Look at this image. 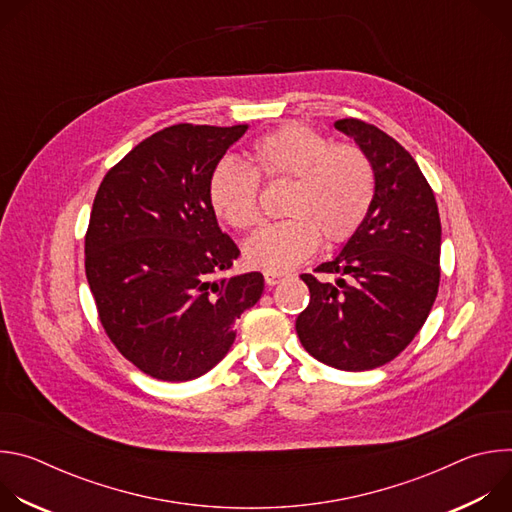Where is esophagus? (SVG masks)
Wrapping results in <instances>:
<instances>
[{
  "instance_id": "1",
  "label": "esophagus",
  "mask_w": 512,
  "mask_h": 512,
  "mask_svg": "<svg viewBox=\"0 0 512 512\" xmlns=\"http://www.w3.org/2000/svg\"><path fill=\"white\" fill-rule=\"evenodd\" d=\"M287 275L285 273H275V271H265V283L267 285H277L279 281H283Z\"/></svg>"
}]
</instances>
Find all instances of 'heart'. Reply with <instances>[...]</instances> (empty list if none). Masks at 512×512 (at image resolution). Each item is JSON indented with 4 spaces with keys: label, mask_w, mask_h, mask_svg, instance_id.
I'll use <instances>...</instances> for the list:
<instances>
[{
    "label": "heart",
    "mask_w": 512,
    "mask_h": 512,
    "mask_svg": "<svg viewBox=\"0 0 512 512\" xmlns=\"http://www.w3.org/2000/svg\"><path fill=\"white\" fill-rule=\"evenodd\" d=\"M251 168L239 160H218L206 182L212 212L237 231L259 225V178L291 180L285 221L259 231L245 245L249 265L263 271H291L306 263L324 239L346 243L367 221L375 200V168L358 145L332 143L324 133L287 123L261 135L249 152Z\"/></svg>",
    "instance_id": "heart-1"
}]
</instances>
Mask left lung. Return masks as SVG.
Returning a JSON list of instances; mask_svg holds the SVG:
<instances>
[{
    "label": "left lung",
    "instance_id": "left-lung-1",
    "mask_svg": "<svg viewBox=\"0 0 512 512\" xmlns=\"http://www.w3.org/2000/svg\"><path fill=\"white\" fill-rule=\"evenodd\" d=\"M375 168L367 221L342 251L312 273L298 316L302 346L340 371H371L401 354L425 324L440 287L442 223L431 186L399 141L360 119H338Z\"/></svg>",
    "mask_w": 512,
    "mask_h": 512
}]
</instances>
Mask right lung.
I'll return each mask as SVG.
<instances>
[{"label": "right lung", "mask_w": 512, "mask_h": 512, "mask_svg": "<svg viewBox=\"0 0 512 512\" xmlns=\"http://www.w3.org/2000/svg\"><path fill=\"white\" fill-rule=\"evenodd\" d=\"M249 125L166 127L103 178L85 235V271L115 348L158 381H192L221 362L235 322L263 294L206 196L212 166Z\"/></svg>", "instance_id": "right-lung-1"}]
</instances>
